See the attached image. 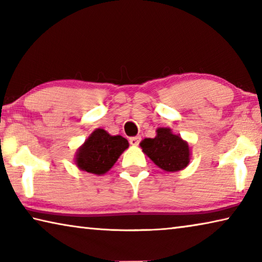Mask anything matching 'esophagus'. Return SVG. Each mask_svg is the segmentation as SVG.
Segmentation results:
<instances>
[{
	"mask_svg": "<svg viewBox=\"0 0 262 262\" xmlns=\"http://www.w3.org/2000/svg\"><path fill=\"white\" fill-rule=\"evenodd\" d=\"M140 142H141V136H133L129 139V143L132 145H139Z\"/></svg>",
	"mask_w": 262,
	"mask_h": 262,
	"instance_id": "34e87169",
	"label": "esophagus"
}]
</instances>
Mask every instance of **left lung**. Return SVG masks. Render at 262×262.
<instances>
[{"instance_id":"left-lung-1","label":"left lung","mask_w":262,"mask_h":262,"mask_svg":"<svg viewBox=\"0 0 262 262\" xmlns=\"http://www.w3.org/2000/svg\"><path fill=\"white\" fill-rule=\"evenodd\" d=\"M140 145L143 152L164 171L183 170L189 163L188 144L180 136L172 134L168 128H159L155 139H144Z\"/></svg>"}]
</instances>
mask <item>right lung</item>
Instances as JSON below:
<instances>
[{"instance_id":"right-lung-1","label":"right lung","mask_w":262,"mask_h":262,"mask_svg":"<svg viewBox=\"0 0 262 262\" xmlns=\"http://www.w3.org/2000/svg\"><path fill=\"white\" fill-rule=\"evenodd\" d=\"M128 148V141L120 135L112 136L104 129H96L76 155L77 166L94 174H104Z\"/></svg>"}]
</instances>
